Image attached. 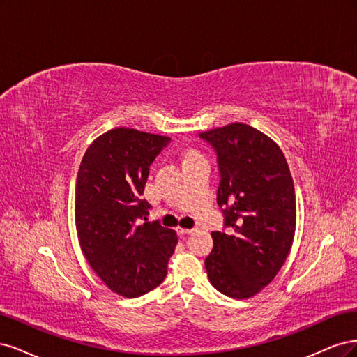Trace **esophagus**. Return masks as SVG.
<instances>
[{"label": "esophagus", "instance_id": "obj_1", "mask_svg": "<svg viewBox=\"0 0 357 357\" xmlns=\"http://www.w3.org/2000/svg\"><path fill=\"white\" fill-rule=\"evenodd\" d=\"M176 231H178V234H181V236H185V234H191L194 229L192 228H176Z\"/></svg>", "mask_w": 357, "mask_h": 357}]
</instances>
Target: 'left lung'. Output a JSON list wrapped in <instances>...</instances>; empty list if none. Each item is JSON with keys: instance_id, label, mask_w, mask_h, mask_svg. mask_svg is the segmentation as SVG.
Returning a JSON list of instances; mask_svg holds the SVG:
<instances>
[{"instance_id": "8db88e82", "label": "left lung", "mask_w": 357, "mask_h": 357, "mask_svg": "<svg viewBox=\"0 0 357 357\" xmlns=\"http://www.w3.org/2000/svg\"><path fill=\"white\" fill-rule=\"evenodd\" d=\"M216 154V202L224 228L213 231L204 267L215 289L245 300L279 273L294 241V181L279 145L243 123L199 133Z\"/></svg>"}]
</instances>
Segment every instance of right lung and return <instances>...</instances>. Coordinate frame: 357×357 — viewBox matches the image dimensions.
Instances as JSON below:
<instances>
[{
	"label": "right lung",
	"mask_w": 357,
	"mask_h": 357,
	"mask_svg": "<svg viewBox=\"0 0 357 357\" xmlns=\"http://www.w3.org/2000/svg\"><path fill=\"white\" fill-rule=\"evenodd\" d=\"M169 142L167 136L112 129L93 141L79 165V246L102 282L126 298L145 295L165 280L178 243L174 229L148 222L151 204L142 197L149 166Z\"/></svg>",
	"instance_id": "1"
}]
</instances>
